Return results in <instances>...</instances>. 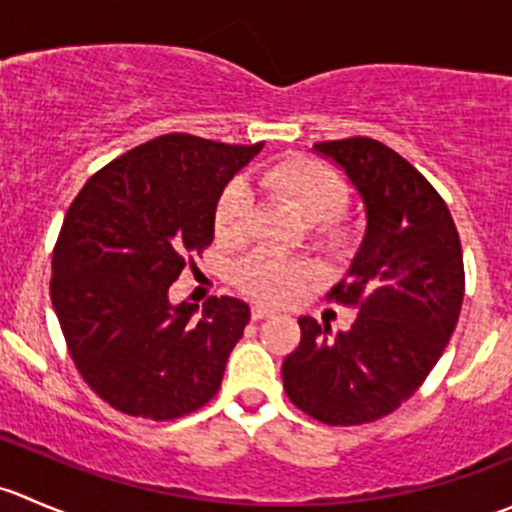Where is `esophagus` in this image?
I'll return each mask as SVG.
<instances>
[{
  "instance_id": "34e87169",
  "label": "esophagus",
  "mask_w": 512,
  "mask_h": 512,
  "mask_svg": "<svg viewBox=\"0 0 512 512\" xmlns=\"http://www.w3.org/2000/svg\"><path fill=\"white\" fill-rule=\"evenodd\" d=\"M272 314H275V309H270V307H262V304H255V307H252V319H265V317H272Z\"/></svg>"
}]
</instances>
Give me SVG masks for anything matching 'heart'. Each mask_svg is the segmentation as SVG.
<instances>
[{
	"label": "heart",
	"instance_id": "heart-1",
	"mask_svg": "<svg viewBox=\"0 0 512 512\" xmlns=\"http://www.w3.org/2000/svg\"><path fill=\"white\" fill-rule=\"evenodd\" d=\"M260 185L285 200L309 223V240L324 252H339L349 245L352 232L342 220L349 203V188L332 165L317 158L289 156L265 165ZM252 193L242 180H232L215 203V235L225 245H240L250 232ZM307 260H287L272 252H255L240 262L235 282L247 297L265 304L294 302L312 282Z\"/></svg>",
	"mask_w": 512,
	"mask_h": 512
}]
</instances>
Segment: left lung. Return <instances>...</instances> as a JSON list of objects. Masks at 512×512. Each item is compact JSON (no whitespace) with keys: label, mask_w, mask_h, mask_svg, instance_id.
Listing matches in <instances>:
<instances>
[{"label":"left lung","mask_w":512,"mask_h":512,"mask_svg":"<svg viewBox=\"0 0 512 512\" xmlns=\"http://www.w3.org/2000/svg\"><path fill=\"white\" fill-rule=\"evenodd\" d=\"M347 173L366 230L329 299L359 309L347 332L299 317L302 339L282 364L297 409L329 426H359L399 409L441 359L463 304V250L441 195L374 138L314 146Z\"/></svg>","instance_id":"1"}]
</instances>
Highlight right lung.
<instances>
[{"instance_id": "add662e5", "label": "right lung", "mask_w": 512, "mask_h": 512, "mask_svg": "<svg viewBox=\"0 0 512 512\" xmlns=\"http://www.w3.org/2000/svg\"><path fill=\"white\" fill-rule=\"evenodd\" d=\"M262 143L168 133L123 153L81 188L51 257V304L86 384L128 416L170 421L220 389L250 307L168 299L215 235V203Z\"/></svg>"}]
</instances>
